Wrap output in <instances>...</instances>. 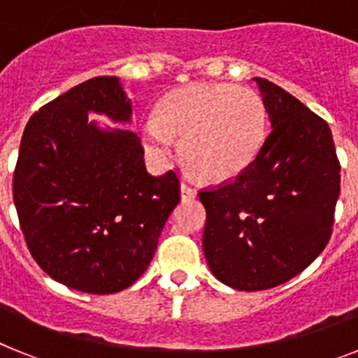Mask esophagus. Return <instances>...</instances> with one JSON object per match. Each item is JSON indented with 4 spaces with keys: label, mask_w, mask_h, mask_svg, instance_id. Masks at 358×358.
<instances>
[{
    "label": "esophagus",
    "mask_w": 358,
    "mask_h": 358,
    "mask_svg": "<svg viewBox=\"0 0 358 358\" xmlns=\"http://www.w3.org/2000/svg\"><path fill=\"white\" fill-rule=\"evenodd\" d=\"M181 195H182V199H195V195H197V189L189 185V182L182 181L181 182Z\"/></svg>",
    "instance_id": "esophagus-1"
}]
</instances>
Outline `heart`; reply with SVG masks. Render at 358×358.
<instances>
[{
	"label": "heart",
	"instance_id": "1",
	"mask_svg": "<svg viewBox=\"0 0 358 358\" xmlns=\"http://www.w3.org/2000/svg\"><path fill=\"white\" fill-rule=\"evenodd\" d=\"M268 134V115L256 91L235 84H194L170 93L161 116L141 122V136L157 157L182 154L210 181H229L255 163Z\"/></svg>",
	"mask_w": 358,
	"mask_h": 358
}]
</instances>
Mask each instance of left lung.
<instances>
[{"instance_id": "1", "label": "left lung", "mask_w": 358, "mask_h": 358, "mask_svg": "<svg viewBox=\"0 0 358 358\" xmlns=\"http://www.w3.org/2000/svg\"><path fill=\"white\" fill-rule=\"evenodd\" d=\"M255 80L273 131L245 172L199 192L211 273L245 292L281 285L321 255L341 192L328 123L280 85Z\"/></svg>"}]
</instances>
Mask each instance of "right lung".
<instances>
[{
  "label": "right lung",
  "instance_id": "right-lung-1",
  "mask_svg": "<svg viewBox=\"0 0 358 358\" xmlns=\"http://www.w3.org/2000/svg\"><path fill=\"white\" fill-rule=\"evenodd\" d=\"M90 110L129 122L116 77H94L41 107L27 123L12 194L34 260L69 289L115 294L147 271L181 182L150 176L131 131H100Z\"/></svg>",
  "mask_w": 358,
  "mask_h": 358
}]
</instances>
